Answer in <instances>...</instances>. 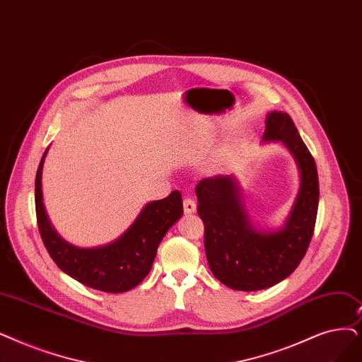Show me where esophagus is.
<instances>
[{
    "instance_id": "1",
    "label": "esophagus",
    "mask_w": 362,
    "mask_h": 362,
    "mask_svg": "<svg viewBox=\"0 0 362 362\" xmlns=\"http://www.w3.org/2000/svg\"><path fill=\"white\" fill-rule=\"evenodd\" d=\"M183 210L186 214H192L197 211V202L194 198H185L183 199Z\"/></svg>"
}]
</instances>
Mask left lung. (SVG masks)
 I'll return each instance as SVG.
<instances>
[{"label":"left lung","instance_id":"8db88e82","mask_svg":"<svg viewBox=\"0 0 362 362\" xmlns=\"http://www.w3.org/2000/svg\"><path fill=\"white\" fill-rule=\"evenodd\" d=\"M264 125L263 144L279 142L286 146L300 177L291 210L281 228L271 230L253 223L233 175L202 179L195 189L198 214L206 226L204 244L209 266L232 290L269 288L291 275L306 255L317 220V165L293 119L282 111H271Z\"/></svg>","mask_w":362,"mask_h":362}]
</instances>
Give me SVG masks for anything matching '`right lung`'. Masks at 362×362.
I'll use <instances>...</instances> for the list:
<instances>
[{"instance_id": "add662e5", "label": "right lung", "mask_w": 362, "mask_h": 362, "mask_svg": "<svg viewBox=\"0 0 362 362\" xmlns=\"http://www.w3.org/2000/svg\"><path fill=\"white\" fill-rule=\"evenodd\" d=\"M45 149L35 177V210L38 229L49 255L59 269L81 284L105 293H124L142 282L152 269L160 243L183 214L179 191L151 201L140 210L130 228L115 241L99 247H76L60 237L42 202V167Z\"/></svg>"}]
</instances>
